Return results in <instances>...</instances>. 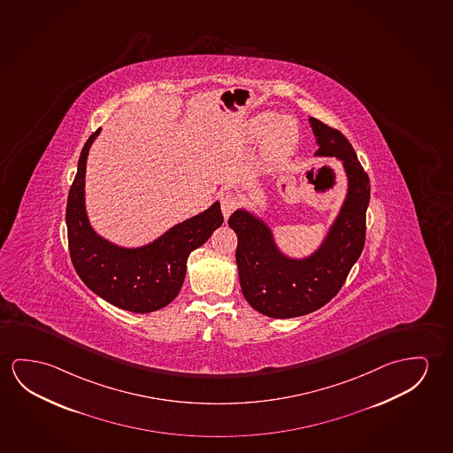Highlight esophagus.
I'll return each instance as SVG.
<instances>
[{"label":"esophagus","mask_w":453,"mask_h":453,"mask_svg":"<svg viewBox=\"0 0 453 453\" xmlns=\"http://www.w3.org/2000/svg\"><path fill=\"white\" fill-rule=\"evenodd\" d=\"M219 203H221V210L226 219L229 218L230 213L237 209L238 199L237 196L234 195L229 189H224L219 193Z\"/></svg>","instance_id":"esophagus-1"}]
</instances>
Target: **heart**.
<instances>
[{
	"instance_id": "1",
	"label": "heart",
	"mask_w": 453,
	"mask_h": 453,
	"mask_svg": "<svg viewBox=\"0 0 453 453\" xmlns=\"http://www.w3.org/2000/svg\"><path fill=\"white\" fill-rule=\"evenodd\" d=\"M250 132L254 140L265 138V152L272 158H284L292 152L300 132L292 118H282L274 112H262L250 120Z\"/></svg>"
}]
</instances>
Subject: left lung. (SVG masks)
Returning <instances> with one entry per match:
<instances>
[{
	"label": "left lung",
	"mask_w": 453,
	"mask_h": 453,
	"mask_svg": "<svg viewBox=\"0 0 453 453\" xmlns=\"http://www.w3.org/2000/svg\"><path fill=\"white\" fill-rule=\"evenodd\" d=\"M317 136V155L343 161L349 195L320 250L304 260L279 252L272 230L250 211L237 210L229 218L238 244L235 258L244 298L257 312L272 319H292L325 306L345 284L365 243V215L370 179L355 149L337 128L309 119Z\"/></svg>",
	"instance_id": "8db88e82"
}]
</instances>
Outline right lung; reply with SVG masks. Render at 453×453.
I'll use <instances>...</instances> for the list:
<instances>
[{
  "mask_svg": "<svg viewBox=\"0 0 453 453\" xmlns=\"http://www.w3.org/2000/svg\"><path fill=\"white\" fill-rule=\"evenodd\" d=\"M100 128L86 141L65 209L70 258L92 292L112 306L147 313L167 306L180 292L191 251L223 224L219 202L167 230L163 237L138 250L108 243L91 229L84 211L86 158Z\"/></svg>",
  "mask_w": 453,
  "mask_h": 453,
  "instance_id": "1",
  "label": "right lung"
}]
</instances>
